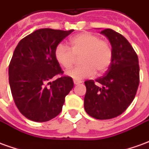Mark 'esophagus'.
<instances>
[{
  "label": "esophagus",
  "mask_w": 149,
  "mask_h": 149,
  "mask_svg": "<svg viewBox=\"0 0 149 149\" xmlns=\"http://www.w3.org/2000/svg\"><path fill=\"white\" fill-rule=\"evenodd\" d=\"M73 82H74V84H81V83H82V81H77V80H74Z\"/></svg>",
  "instance_id": "obj_1"
}]
</instances>
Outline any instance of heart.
I'll use <instances>...</instances> for the list:
<instances>
[{"instance_id":"obj_1","label":"heart","mask_w":149,"mask_h":149,"mask_svg":"<svg viewBox=\"0 0 149 149\" xmlns=\"http://www.w3.org/2000/svg\"><path fill=\"white\" fill-rule=\"evenodd\" d=\"M71 49L63 44L56 47L54 56L58 64L65 69L73 65L76 56L81 54L82 65L67 72L75 80H82L93 76L95 72L101 74L106 71L112 61V49L109 43L90 33H81L69 40Z\"/></svg>"}]
</instances>
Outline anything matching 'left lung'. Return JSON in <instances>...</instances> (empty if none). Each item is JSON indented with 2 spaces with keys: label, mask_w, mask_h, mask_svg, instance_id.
<instances>
[{
  "label": "left lung",
  "mask_w": 149,
  "mask_h": 149,
  "mask_svg": "<svg viewBox=\"0 0 149 149\" xmlns=\"http://www.w3.org/2000/svg\"><path fill=\"white\" fill-rule=\"evenodd\" d=\"M100 33L109 40L112 61L103 77L84 81V107L88 115L109 120L122 114L134 100L140 83L138 56L125 37L111 29Z\"/></svg>",
  "instance_id": "left-lung-1"
}]
</instances>
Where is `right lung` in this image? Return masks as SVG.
<instances>
[{
  "instance_id": "1",
  "label": "right lung",
  "mask_w": 149,
  "mask_h": 149,
  "mask_svg": "<svg viewBox=\"0 0 149 149\" xmlns=\"http://www.w3.org/2000/svg\"><path fill=\"white\" fill-rule=\"evenodd\" d=\"M74 30L40 29L18 43L8 66V81L15 104L33 121L45 122L60 114L65 97L73 88L70 77L62 74L54 52Z\"/></svg>"
}]
</instances>
